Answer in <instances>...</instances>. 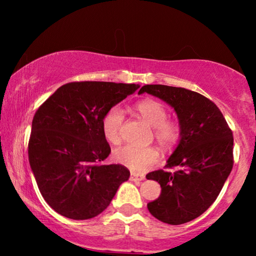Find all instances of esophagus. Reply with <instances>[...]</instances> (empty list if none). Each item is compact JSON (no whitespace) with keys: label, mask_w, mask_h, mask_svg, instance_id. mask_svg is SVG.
<instances>
[{"label":"esophagus","mask_w":256,"mask_h":256,"mask_svg":"<svg viewBox=\"0 0 256 256\" xmlns=\"http://www.w3.org/2000/svg\"><path fill=\"white\" fill-rule=\"evenodd\" d=\"M143 180H144V176H143V174H138L132 172L130 180H132V182H141Z\"/></svg>","instance_id":"esophagus-1"}]
</instances>
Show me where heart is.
Segmentation results:
<instances>
[{"label":"heart","mask_w":256,"mask_h":256,"mask_svg":"<svg viewBox=\"0 0 256 256\" xmlns=\"http://www.w3.org/2000/svg\"><path fill=\"white\" fill-rule=\"evenodd\" d=\"M135 110L142 120L152 127V135L163 149H172L180 142L182 126L176 118H168L166 106L154 99H144L135 104ZM124 121V113L121 108L112 107L101 120V129L104 138L112 144L121 141V128ZM160 152L155 146H124L114 150L115 162L129 168L132 171H144L158 160Z\"/></svg>","instance_id":"b5f03b06"}]
</instances>
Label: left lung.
I'll use <instances>...</instances> for the list:
<instances>
[{
  "instance_id": "1",
  "label": "left lung",
  "mask_w": 256,
  "mask_h": 256,
  "mask_svg": "<svg viewBox=\"0 0 256 256\" xmlns=\"http://www.w3.org/2000/svg\"><path fill=\"white\" fill-rule=\"evenodd\" d=\"M152 94L176 110L180 141L166 169L146 174L162 192L148 210L156 219L180 225L202 214L218 197L233 168V132L216 104L183 87L144 85L138 93Z\"/></svg>"
}]
</instances>
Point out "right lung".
<instances>
[{"label":"right lung","mask_w":256,"mask_h":256,"mask_svg":"<svg viewBox=\"0 0 256 256\" xmlns=\"http://www.w3.org/2000/svg\"><path fill=\"white\" fill-rule=\"evenodd\" d=\"M138 88L135 84L68 82L37 110L28 146L29 162L42 196L59 214L94 218L128 180L130 172L124 166L104 163L110 146L101 120Z\"/></svg>","instance_id":"right-lung-1"}]
</instances>
